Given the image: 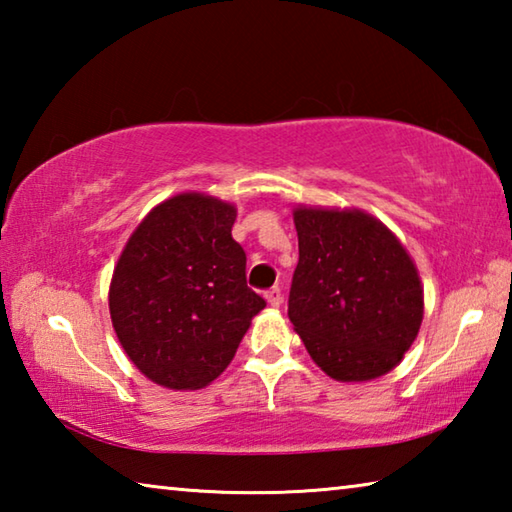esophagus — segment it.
I'll return each instance as SVG.
<instances>
[{
    "label": "esophagus",
    "instance_id": "obj_1",
    "mask_svg": "<svg viewBox=\"0 0 512 512\" xmlns=\"http://www.w3.org/2000/svg\"><path fill=\"white\" fill-rule=\"evenodd\" d=\"M266 302H268V305H271V307H280L282 305V289L280 287H273V289H268L266 291Z\"/></svg>",
    "mask_w": 512,
    "mask_h": 512
}]
</instances>
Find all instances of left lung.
Segmentation results:
<instances>
[{
	"label": "left lung",
	"instance_id": "obj_1",
	"mask_svg": "<svg viewBox=\"0 0 512 512\" xmlns=\"http://www.w3.org/2000/svg\"><path fill=\"white\" fill-rule=\"evenodd\" d=\"M298 266L289 320L316 366L336 381H370L404 359L424 316L420 273L375 216L341 207L293 210Z\"/></svg>",
	"mask_w": 512,
	"mask_h": 512
}]
</instances>
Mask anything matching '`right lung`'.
Masks as SVG:
<instances>
[{"mask_svg":"<svg viewBox=\"0 0 512 512\" xmlns=\"http://www.w3.org/2000/svg\"><path fill=\"white\" fill-rule=\"evenodd\" d=\"M237 207L183 192L144 216L112 271L108 307L135 368L171 391H198L230 366L266 307L232 239Z\"/></svg>","mask_w":512,"mask_h":512,"instance_id":"add662e5","label":"right lung"}]
</instances>
